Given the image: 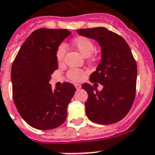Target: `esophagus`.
<instances>
[{
    "label": "esophagus",
    "instance_id": "obj_1",
    "mask_svg": "<svg viewBox=\"0 0 155 155\" xmlns=\"http://www.w3.org/2000/svg\"><path fill=\"white\" fill-rule=\"evenodd\" d=\"M74 87H75V89H80L81 88V84H74Z\"/></svg>",
    "mask_w": 155,
    "mask_h": 155
}]
</instances>
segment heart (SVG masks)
<instances>
[{
  "mask_svg": "<svg viewBox=\"0 0 155 155\" xmlns=\"http://www.w3.org/2000/svg\"><path fill=\"white\" fill-rule=\"evenodd\" d=\"M73 45L75 48L83 55L84 57H88L92 54L95 49L94 43L85 37H78L73 40ZM67 47L65 43H61L56 51V57L59 63L62 62L64 57L66 56ZM84 76V72L79 69H71L67 72V77L74 82H79L83 80Z\"/></svg>",
  "mask_w": 155,
  "mask_h": 155,
  "instance_id": "obj_1",
  "label": "heart"
}]
</instances>
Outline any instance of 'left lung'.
I'll list each match as a JSON object with an SVG mask.
<instances>
[{"label":"left lung","instance_id":"1","mask_svg":"<svg viewBox=\"0 0 155 155\" xmlns=\"http://www.w3.org/2000/svg\"><path fill=\"white\" fill-rule=\"evenodd\" d=\"M77 33L96 40L102 53L89 81L101 84L103 89L98 91L89 84H82L88 93L84 104L87 117L98 124L116 123L130 111L136 96L137 66L130 47L122 37L104 27L78 29Z\"/></svg>","mask_w":155,"mask_h":155}]
</instances>
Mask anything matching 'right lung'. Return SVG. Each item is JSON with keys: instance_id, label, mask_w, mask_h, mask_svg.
Instances as JSON below:
<instances>
[{"instance_id": "right-lung-1", "label": "right lung", "mask_w": 155, "mask_h": 155, "mask_svg": "<svg viewBox=\"0 0 155 155\" xmlns=\"http://www.w3.org/2000/svg\"><path fill=\"white\" fill-rule=\"evenodd\" d=\"M67 29L39 28L27 38L11 67L13 98L18 112L29 126L51 130L64 123L75 88L65 82L54 90L49 84L58 68L56 51Z\"/></svg>"}]
</instances>
